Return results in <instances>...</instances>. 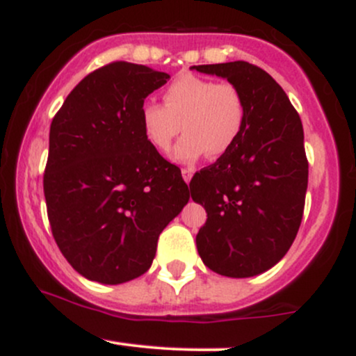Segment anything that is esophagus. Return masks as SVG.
I'll return each instance as SVG.
<instances>
[{
  "label": "esophagus",
  "mask_w": 356,
  "mask_h": 356,
  "mask_svg": "<svg viewBox=\"0 0 356 356\" xmlns=\"http://www.w3.org/2000/svg\"><path fill=\"white\" fill-rule=\"evenodd\" d=\"M192 174H194V170L189 169V167H184V169H182V177H184V181H186V182H191Z\"/></svg>",
  "instance_id": "obj_1"
}]
</instances>
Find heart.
I'll return each instance as SVG.
<instances>
[{
	"mask_svg": "<svg viewBox=\"0 0 356 356\" xmlns=\"http://www.w3.org/2000/svg\"><path fill=\"white\" fill-rule=\"evenodd\" d=\"M142 129L150 145L165 152L175 137L186 134L174 155L194 162L207 154H227L243 132L246 104L238 85L182 73L164 92V105L147 102L140 110Z\"/></svg>",
	"mask_w": 356,
	"mask_h": 356,
	"instance_id": "1",
	"label": "heart"
}]
</instances>
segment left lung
I'll list each match as a JSON object with an SVG mask.
<instances>
[{"instance_id": "8db88e82", "label": "left lung", "mask_w": 356, "mask_h": 356, "mask_svg": "<svg viewBox=\"0 0 356 356\" xmlns=\"http://www.w3.org/2000/svg\"><path fill=\"white\" fill-rule=\"evenodd\" d=\"M192 68L238 85L246 104L238 142L189 184L192 199L207 212L195 236L199 256L218 275L256 276L288 252L303 219L308 159L301 118L256 65L238 60Z\"/></svg>"}]
</instances>
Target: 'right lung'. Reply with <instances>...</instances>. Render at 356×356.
I'll list each match as a JSON object with an SVG mask.
<instances>
[{
    "mask_svg": "<svg viewBox=\"0 0 356 356\" xmlns=\"http://www.w3.org/2000/svg\"><path fill=\"white\" fill-rule=\"evenodd\" d=\"M170 79L112 61L72 90L50 125L43 175L51 234L87 280L120 284L144 275L167 224L189 201L181 169L144 136L140 110Z\"/></svg>",
    "mask_w": 356,
    "mask_h": 356,
    "instance_id": "1",
    "label": "right lung"
}]
</instances>
